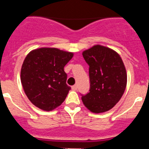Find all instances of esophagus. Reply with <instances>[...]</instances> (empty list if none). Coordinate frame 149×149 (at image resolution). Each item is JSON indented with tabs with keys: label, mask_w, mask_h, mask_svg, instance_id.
I'll return each instance as SVG.
<instances>
[{
	"label": "esophagus",
	"mask_w": 149,
	"mask_h": 149,
	"mask_svg": "<svg viewBox=\"0 0 149 149\" xmlns=\"http://www.w3.org/2000/svg\"><path fill=\"white\" fill-rule=\"evenodd\" d=\"M77 88H78V86H77V85H74V86H72V91H77Z\"/></svg>",
	"instance_id": "1"
}]
</instances>
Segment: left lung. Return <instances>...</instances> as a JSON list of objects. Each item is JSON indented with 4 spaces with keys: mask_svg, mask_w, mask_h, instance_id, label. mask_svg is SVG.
I'll return each instance as SVG.
<instances>
[{
    "mask_svg": "<svg viewBox=\"0 0 149 149\" xmlns=\"http://www.w3.org/2000/svg\"><path fill=\"white\" fill-rule=\"evenodd\" d=\"M83 56L90 66L91 89L82 101L93 113L108 111L120 100L127 86L125 64L117 52L104 45H93L83 52Z\"/></svg>",
    "mask_w": 149,
    "mask_h": 149,
    "instance_id": "obj_1",
    "label": "left lung"
}]
</instances>
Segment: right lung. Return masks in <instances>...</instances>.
Wrapping results in <instances>:
<instances>
[{
	"label": "right lung",
	"mask_w": 149,
	"mask_h": 149,
	"mask_svg": "<svg viewBox=\"0 0 149 149\" xmlns=\"http://www.w3.org/2000/svg\"><path fill=\"white\" fill-rule=\"evenodd\" d=\"M73 52L56 48L31 50L21 70V82L29 100L36 107L51 111L63 104L71 88L66 84L64 66Z\"/></svg>",
	"instance_id": "add662e5"
}]
</instances>
